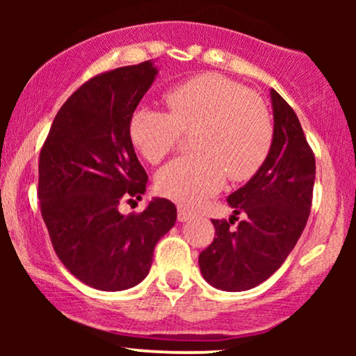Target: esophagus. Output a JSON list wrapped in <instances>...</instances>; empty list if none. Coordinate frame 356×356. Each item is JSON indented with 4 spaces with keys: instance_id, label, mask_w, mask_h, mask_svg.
I'll return each mask as SVG.
<instances>
[{
    "instance_id": "1",
    "label": "esophagus",
    "mask_w": 356,
    "mask_h": 356,
    "mask_svg": "<svg viewBox=\"0 0 356 356\" xmlns=\"http://www.w3.org/2000/svg\"><path fill=\"white\" fill-rule=\"evenodd\" d=\"M191 218H193L191 212L184 211V209H178V220L179 222H188V220H191Z\"/></svg>"
}]
</instances>
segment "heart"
Segmentation results:
<instances>
[{
	"label": "heart",
	"mask_w": 356,
	"mask_h": 356,
	"mask_svg": "<svg viewBox=\"0 0 356 356\" xmlns=\"http://www.w3.org/2000/svg\"><path fill=\"white\" fill-rule=\"evenodd\" d=\"M170 113L139 106L129 118L128 133L138 152L159 163L191 133L196 154L172 160L159 170L155 188L179 206L197 207L217 194L227 175L248 179L269 155L274 126L261 99L220 74H202L165 95Z\"/></svg>",
	"instance_id": "b5f03b06"
}]
</instances>
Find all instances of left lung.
Returning a JSON list of instances; mask_svg holds the SVG:
<instances>
[{"mask_svg":"<svg viewBox=\"0 0 356 356\" xmlns=\"http://www.w3.org/2000/svg\"><path fill=\"white\" fill-rule=\"evenodd\" d=\"M274 138L264 163L227 197L233 216L247 218L235 231L212 220L216 238L199 254L204 280L223 291H245L266 282L293 250L308 222L316 160L298 116L270 89ZM231 222V218H230Z\"/></svg>","mask_w":356,"mask_h":356,"instance_id":"left-lung-1","label":"left lung"}]
</instances>
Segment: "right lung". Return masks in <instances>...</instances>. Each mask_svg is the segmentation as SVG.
Wrapping results in <instances>:
<instances>
[{
	"label": "right lung",
	"instance_id": "right-lung-1",
	"mask_svg": "<svg viewBox=\"0 0 356 356\" xmlns=\"http://www.w3.org/2000/svg\"><path fill=\"white\" fill-rule=\"evenodd\" d=\"M159 74L152 60L92 77L58 111L38 162V199L56 256L82 284L128 290L147 277L177 207L154 197L144 212L123 216L126 197L145 193L128 126Z\"/></svg>",
	"mask_w": 356,
	"mask_h": 356
}]
</instances>
